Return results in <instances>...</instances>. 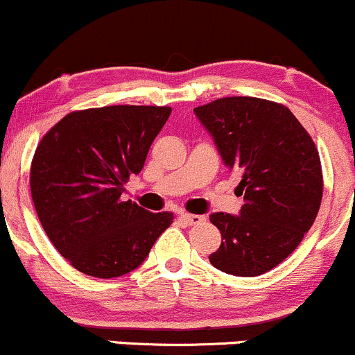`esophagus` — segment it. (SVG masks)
Returning <instances> with one entry per match:
<instances>
[{
  "instance_id": "1",
  "label": "esophagus",
  "mask_w": 355,
  "mask_h": 355,
  "mask_svg": "<svg viewBox=\"0 0 355 355\" xmlns=\"http://www.w3.org/2000/svg\"><path fill=\"white\" fill-rule=\"evenodd\" d=\"M179 218H181L182 222H186L188 225H196L200 224V222L205 220L203 215H195V214H186V211H182L181 215H179Z\"/></svg>"
}]
</instances>
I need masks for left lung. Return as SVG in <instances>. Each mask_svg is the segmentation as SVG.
Listing matches in <instances>:
<instances>
[{
    "label": "left lung",
    "mask_w": 355,
    "mask_h": 355,
    "mask_svg": "<svg viewBox=\"0 0 355 355\" xmlns=\"http://www.w3.org/2000/svg\"><path fill=\"white\" fill-rule=\"evenodd\" d=\"M222 160L241 173L239 215H210L222 244L208 259L236 277H257L286 259L311 229L323 196L314 141L282 104L224 97L195 107Z\"/></svg>",
    "instance_id": "8db88e82"
}]
</instances>
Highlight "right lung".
<instances>
[{"label": "right lung", "instance_id": "1", "mask_svg": "<svg viewBox=\"0 0 355 355\" xmlns=\"http://www.w3.org/2000/svg\"><path fill=\"white\" fill-rule=\"evenodd\" d=\"M171 114L157 105H107L64 116L37 145L31 191L44 231L78 272L114 279L138 268L171 224L123 184L144 169L148 148Z\"/></svg>", "mask_w": 355, "mask_h": 355}]
</instances>
